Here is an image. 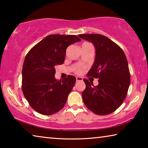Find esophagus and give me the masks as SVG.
Instances as JSON below:
<instances>
[{
	"mask_svg": "<svg viewBox=\"0 0 148 148\" xmlns=\"http://www.w3.org/2000/svg\"><path fill=\"white\" fill-rule=\"evenodd\" d=\"M80 81H83V78L81 77L77 76L76 77V82H80Z\"/></svg>",
	"mask_w": 148,
	"mask_h": 148,
	"instance_id": "obj_1",
	"label": "esophagus"
}]
</instances>
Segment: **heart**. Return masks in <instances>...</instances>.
I'll return each mask as SVG.
<instances>
[{
    "label": "heart",
    "instance_id": "1",
    "mask_svg": "<svg viewBox=\"0 0 148 148\" xmlns=\"http://www.w3.org/2000/svg\"><path fill=\"white\" fill-rule=\"evenodd\" d=\"M83 71H84V68L80 66H77L76 68V69H75V71H76V72L77 74L82 73V72H83Z\"/></svg>",
    "mask_w": 148,
    "mask_h": 148
}]
</instances>
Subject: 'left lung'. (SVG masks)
Returning <instances> with one entry per match:
<instances>
[{"mask_svg":"<svg viewBox=\"0 0 148 148\" xmlns=\"http://www.w3.org/2000/svg\"><path fill=\"white\" fill-rule=\"evenodd\" d=\"M78 36L94 45L96 55L87 76L99 78L97 86L84 79L86 86L82 92L84 104L97 115L111 114L123 102L130 86L126 56L118 45L103 35L84 34Z\"/></svg>","mask_w":148,"mask_h":148,"instance_id":"obj_1","label":"left lung"}]
</instances>
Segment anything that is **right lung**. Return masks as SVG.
<instances>
[{
	"label": "right lung",
	"instance_id": "right-lung-1",
	"mask_svg": "<svg viewBox=\"0 0 148 148\" xmlns=\"http://www.w3.org/2000/svg\"><path fill=\"white\" fill-rule=\"evenodd\" d=\"M80 41L76 35L50 34L27 53L22 69V91L38 113L49 116L64 107L76 77L69 75L62 81L56 79L55 67L64 62L67 47Z\"/></svg>",
	"mask_w": 148,
	"mask_h": 148
}]
</instances>
